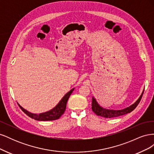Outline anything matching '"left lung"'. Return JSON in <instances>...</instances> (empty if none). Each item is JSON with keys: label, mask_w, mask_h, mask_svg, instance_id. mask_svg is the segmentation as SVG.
Returning <instances> with one entry per match:
<instances>
[{"label": "left lung", "mask_w": 154, "mask_h": 154, "mask_svg": "<svg viewBox=\"0 0 154 154\" xmlns=\"http://www.w3.org/2000/svg\"><path fill=\"white\" fill-rule=\"evenodd\" d=\"M143 94V92L141 96L139 97V98L137 100V101L131 105L130 106L128 107V108H126L123 110H108V109H105L101 108V107L97 103L96 100L92 97V110L94 112L99 116H101V117H103L105 118H116L118 117V116H123L125 114H127L128 113L131 112L135 109L136 108V106L138 105V104L140 102L142 96Z\"/></svg>", "instance_id": "obj_1"}]
</instances>
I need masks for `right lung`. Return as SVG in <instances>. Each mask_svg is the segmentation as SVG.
Instances as JSON below:
<instances>
[{
	"label": "right lung",
	"mask_w": 154,
	"mask_h": 154,
	"mask_svg": "<svg viewBox=\"0 0 154 154\" xmlns=\"http://www.w3.org/2000/svg\"><path fill=\"white\" fill-rule=\"evenodd\" d=\"M74 88L71 89L69 92L65 95L63 98L59 102V103L56 106L54 109L51 110L47 112L42 113V114H32L27 110H25L24 108L19 105L18 104V106H20L21 110L24 112L29 116V117L31 118L32 119H34L37 121H53L59 119L61 116L64 113L65 110L66 109V105H67V102L69 99V96H71V93L72 92Z\"/></svg>",
	"instance_id": "obj_1"
}]
</instances>
